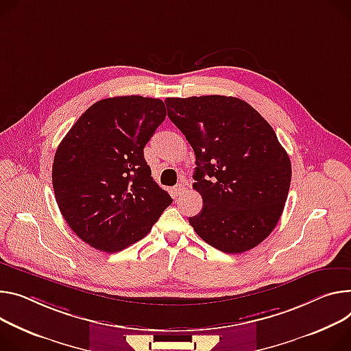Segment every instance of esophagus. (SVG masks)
<instances>
[{
    "instance_id": "obj_1",
    "label": "esophagus",
    "mask_w": 351,
    "mask_h": 351,
    "mask_svg": "<svg viewBox=\"0 0 351 351\" xmlns=\"http://www.w3.org/2000/svg\"><path fill=\"white\" fill-rule=\"evenodd\" d=\"M184 184L183 183H179V184H176L175 187H173V193L176 195V196H179V195H182L183 192H184Z\"/></svg>"
}]
</instances>
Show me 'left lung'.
Segmentation results:
<instances>
[{
	"mask_svg": "<svg viewBox=\"0 0 351 351\" xmlns=\"http://www.w3.org/2000/svg\"><path fill=\"white\" fill-rule=\"evenodd\" d=\"M168 116L196 155L193 187L203 210L190 217L196 234L226 253L265 241L289 196L291 162L271 125L234 97L167 98Z\"/></svg>",
	"mask_w": 351,
	"mask_h": 351,
	"instance_id": "1",
	"label": "left lung"
}]
</instances>
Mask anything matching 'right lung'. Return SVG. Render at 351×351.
Returning <instances> with one entry per match:
<instances>
[{"instance_id": "right-lung-1", "label": "right lung", "mask_w": 351, "mask_h": 351, "mask_svg": "<svg viewBox=\"0 0 351 351\" xmlns=\"http://www.w3.org/2000/svg\"><path fill=\"white\" fill-rule=\"evenodd\" d=\"M165 116L161 99H102L60 143L51 171L56 202L92 247L113 253L136 243L172 203L144 159V147Z\"/></svg>"}]
</instances>
